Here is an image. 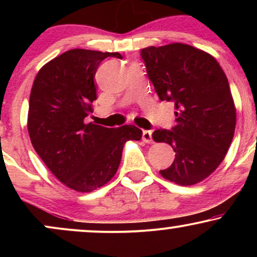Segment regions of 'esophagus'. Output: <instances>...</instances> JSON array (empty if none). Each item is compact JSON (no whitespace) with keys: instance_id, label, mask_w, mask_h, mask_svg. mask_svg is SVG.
I'll return each mask as SVG.
<instances>
[{"instance_id":"1","label":"esophagus","mask_w":257,"mask_h":257,"mask_svg":"<svg viewBox=\"0 0 257 257\" xmlns=\"http://www.w3.org/2000/svg\"><path fill=\"white\" fill-rule=\"evenodd\" d=\"M143 140L145 141V143H147V144L152 143V141H153L152 132L151 131H144L143 132Z\"/></svg>"}]
</instances>
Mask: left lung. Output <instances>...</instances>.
<instances>
[{
    "mask_svg": "<svg viewBox=\"0 0 257 257\" xmlns=\"http://www.w3.org/2000/svg\"><path fill=\"white\" fill-rule=\"evenodd\" d=\"M140 57L161 101L175 105V125L152 134L175 151L172 166L159 173L175 184H197L220 166L234 134L235 108L225 72L210 54L184 43L147 47Z\"/></svg>",
    "mask_w": 257,
    "mask_h": 257,
    "instance_id": "1",
    "label": "left lung"
}]
</instances>
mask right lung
<instances>
[{"mask_svg":"<svg viewBox=\"0 0 257 257\" xmlns=\"http://www.w3.org/2000/svg\"><path fill=\"white\" fill-rule=\"evenodd\" d=\"M108 57L122 59L119 53L65 52L38 71L31 89L28 129L32 146L55 178L78 192H91L110 181L124 144L143 135L135 125L84 123L96 100V70Z\"/></svg>","mask_w":257,"mask_h":257,"instance_id":"add662e5","label":"right lung"}]
</instances>
